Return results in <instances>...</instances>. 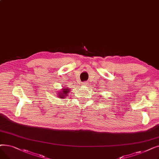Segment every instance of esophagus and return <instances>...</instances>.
I'll return each instance as SVG.
<instances>
[{"instance_id":"obj_1","label":"esophagus","mask_w":159,"mask_h":159,"mask_svg":"<svg viewBox=\"0 0 159 159\" xmlns=\"http://www.w3.org/2000/svg\"><path fill=\"white\" fill-rule=\"evenodd\" d=\"M88 82H86V81L82 83V84L83 86H86V85H88Z\"/></svg>"}]
</instances>
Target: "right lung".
I'll return each mask as SVG.
<instances>
[{"label":"right lung","mask_w":159,"mask_h":159,"mask_svg":"<svg viewBox=\"0 0 159 159\" xmlns=\"http://www.w3.org/2000/svg\"><path fill=\"white\" fill-rule=\"evenodd\" d=\"M69 88H64L62 90V91L61 92V93H58L59 94V97L60 98H64L65 97H66L68 95V93L69 92Z\"/></svg>","instance_id":"right-lung-1"}]
</instances>
